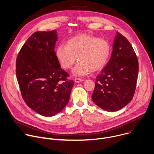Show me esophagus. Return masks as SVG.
Segmentation results:
<instances>
[{"instance_id": "obj_1", "label": "esophagus", "mask_w": 154, "mask_h": 154, "mask_svg": "<svg viewBox=\"0 0 154 154\" xmlns=\"http://www.w3.org/2000/svg\"><path fill=\"white\" fill-rule=\"evenodd\" d=\"M82 81H83V80L82 79H79V78H75V79H74V82H75V83H79V82H82Z\"/></svg>"}]
</instances>
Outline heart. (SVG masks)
I'll return each instance as SVG.
<instances>
[{"mask_svg":"<svg viewBox=\"0 0 154 154\" xmlns=\"http://www.w3.org/2000/svg\"><path fill=\"white\" fill-rule=\"evenodd\" d=\"M111 54L109 43L97 37L82 34L69 38L66 45H59L56 52L60 65L66 69L72 68L77 60L72 73L83 76L91 71L95 72L103 68Z\"/></svg>","mask_w":154,"mask_h":154,"instance_id":"obj_1","label":"heart"}]
</instances>
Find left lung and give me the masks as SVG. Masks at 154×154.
Segmentation results:
<instances>
[{"instance_id": "8db88e82", "label": "left lung", "mask_w": 154, "mask_h": 154, "mask_svg": "<svg viewBox=\"0 0 154 154\" xmlns=\"http://www.w3.org/2000/svg\"><path fill=\"white\" fill-rule=\"evenodd\" d=\"M138 74V59L131 44L117 32L111 57L96 77L94 103L108 112L122 109L134 97Z\"/></svg>"}]
</instances>
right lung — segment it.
I'll return each instance as SVG.
<instances>
[{
  "label": "right lung",
  "mask_w": 154,
  "mask_h": 154,
  "mask_svg": "<svg viewBox=\"0 0 154 154\" xmlns=\"http://www.w3.org/2000/svg\"><path fill=\"white\" fill-rule=\"evenodd\" d=\"M56 31L34 32L16 59V72L25 103L37 113L51 117L68 104L74 81L61 68L54 47Z\"/></svg>",
  "instance_id": "add662e5"
}]
</instances>
